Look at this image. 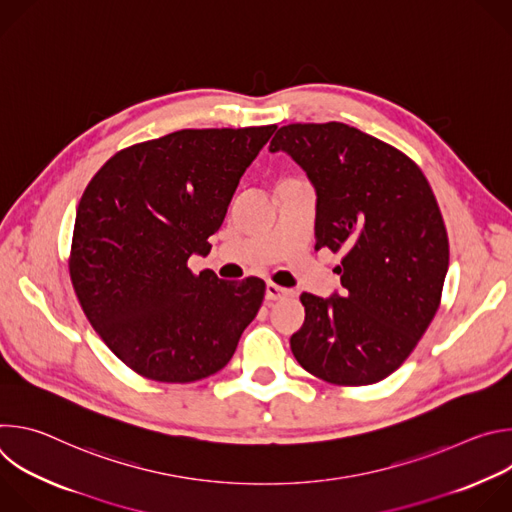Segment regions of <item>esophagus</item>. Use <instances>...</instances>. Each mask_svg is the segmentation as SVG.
<instances>
[{
	"label": "esophagus",
	"instance_id": "34e87169",
	"mask_svg": "<svg viewBox=\"0 0 512 512\" xmlns=\"http://www.w3.org/2000/svg\"><path fill=\"white\" fill-rule=\"evenodd\" d=\"M289 294H291L289 289H285V287H281V285H275V283H271V281H267V285H265V300H267V302L283 300V298H287Z\"/></svg>",
	"mask_w": 512,
	"mask_h": 512
}]
</instances>
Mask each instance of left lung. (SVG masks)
I'll return each mask as SVG.
<instances>
[{
    "label": "left lung",
    "instance_id": "1",
    "mask_svg": "<svg viewBox=\"0 0 512 512\" xmlns=\"http://www.w3.org/2000/svg\"><path fill=\"white\" fill-rule=\"evenodd\" d=\"M269 152H285L316 190V251L344 253L340 294H302L291 352L334 385L383 381L440 308L450 247L435 196L405 154L346 123L285 125Z\"/></svg>",
    "mask_w": 512,
    "mask_h": 512
}]
</instances>
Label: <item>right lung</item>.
<instances>
[{"instance_id": "right-lung-1", "label": "right lung", "mask_w": 512, "mask_h": 512, "mask_svg": "<svg viewBox=\"0 0 512 512\" xmlns=\"http://www.w3.org/2000/svg\"><path fill=\"white\" fill-rule=\"evenodd\" d=\"M277 127L182 129L115 154L75 218L70 279L95 332L137 375L192 383L227 367L265 281L194 275L241 176Z\"/></svg>"}]
</instances>
